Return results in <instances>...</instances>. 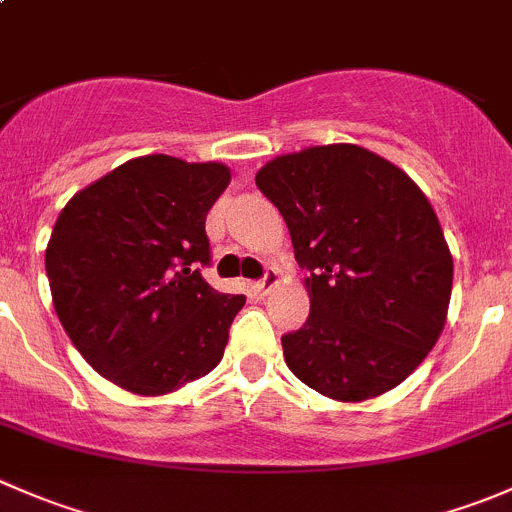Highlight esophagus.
<instances>
[{
    "label": "esophagus",
    "mask_w": 512,
    "mask_h": 512,
    "mask_svg": "<svg viewBox=\"0 0 512 512\" xmlns=\"http://www.w3.org/2000/svg\"><path fill=\"white\" fill-rule=\"evenodd\" d=\"M277 282H280V275H277L275 270H267L265 277H262V280L255 285V289H257V292H260V294H267L272 287L277 285Z\"/></svg>",
    "instance_id": "obj_1"
}]
</instances>
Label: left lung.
Instances as JSON below:
<instances>
[{"mask_svg": "<svg viewBox=\"0 0 512 512\" xmlns=\"http://www.w3.org/2000/svg\"><path fill=\"white\" fill-rule=\"evenodd\" d=\"M255 183L309 270L307 322L282 337L289 371L337 401L399 386L438 342L451 302L453 257L426 195L354 143L277 156Z\"/></svg>", "mask_w": 512, "mask_h": 512, "instance_id": "obj_1", "label": "left lung"}]
</instances>
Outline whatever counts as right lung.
Listing matches in <instances>:
<instances>
[{"label":"right lung","mask_w":512,"mask_h":512,"mask_svg":"<svg viewBox=\"0 0 512 512\" xmlns=\"http://www.w3.org/2000/svg\"><path fill=\"white\" fill-rule=\"evenodd\" d=\"M230 183L223 163L163 156L118 165L66 203L46 247L54 309L108 381L160 396L210 374L245 297L200 275L205 218Z\"/></svg>","instance_id":"1"}]
</instances>
